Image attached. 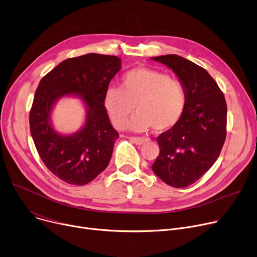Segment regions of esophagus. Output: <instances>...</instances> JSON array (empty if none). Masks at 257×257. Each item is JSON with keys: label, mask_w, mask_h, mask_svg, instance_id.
Here are the masks:
<instances>
[{"label": "esophagus", "mask_w": 257, "mask_h": 257, "mask_svg": "<svg viewBox=\"0 0 257 257\" xmlns=\"http://www.w3.org/2000/svg\"><path fill=\"white\" fill-rule=\"evenodd\" d=\"M131 140H132L136 145H142V144H145L146 142L149 141V139H147V138H141V137H132Z\"/></svg>", "instance_id": "34e87169"}]
</instances>
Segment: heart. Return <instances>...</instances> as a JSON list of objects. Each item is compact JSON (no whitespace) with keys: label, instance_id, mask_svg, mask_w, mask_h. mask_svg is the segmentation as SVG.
Listing matches in <instances>:
<instances>
[{"label":"heart","instance_id":"heart-1","mask_svg":"<svg viewBox=\"0 0 257 257\" xmlns=\"http://www.w3.org/2000/svg\"><path fill=\"white\" fill-rule=\"evenodd\" d=\"M186 100L185 87L178 80L156 69L136 67L123 74L120 88L105 90L103 105L116 128L125 127L135 109L132 130L143 132L152 126L154 132L162 133L179 121Z\"/></svg>","mask_w":257,"mask_h":257}]
</instances>
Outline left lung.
<instances>
[{
	"label": "left lung",
	"instance_id": "left-lung-1",
	"mask_svg": "<svg viewBox=\"0 0 257 257\" xmlns=\"http://www.w3.org/2000/svg\"><path fill=\"white\" fill-rule=\"evenodd\" d=\"M152 59L172 69L187 95L182 118L157 138L160 155L152 168L164 183L186 188L217 161L226 138L227 105L218 84L204 68L177 55Z\"/></svg>",
	"mask_w": 257,
	"mask_h": 257
}]
</instances>
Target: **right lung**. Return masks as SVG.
Wrapping results in <instances>:
<instances>
[{"instance_id": "1", "label": "right lung", "mask_w": 257, "mask_h": 257, "mask_svg": "<svg viewBox=\"0 0 257 257\" xmlns=\"http://www.w3.org/2000/svg\"><path fill=\"white\" fill-rule=\"evenodd\" d=\"M121 68L116 56L87 54L69 58L41 79L30 111V131L39 157L63 182L83 186L102 172L119 138L103 105L111 80ZM79 97L86 107L85 123L62 135L52 127L51 110L61 97Z\"/></svg>"}]
</instances>
